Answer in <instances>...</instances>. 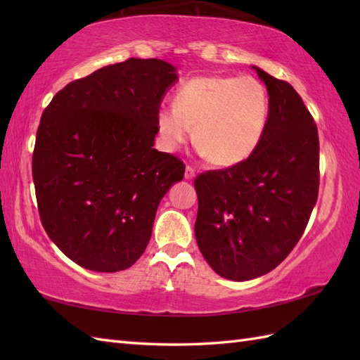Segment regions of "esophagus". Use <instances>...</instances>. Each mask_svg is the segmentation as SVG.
<instances>
[{
  "label": "esophagus",
  "mask_w": 360,
  "mask_h": 360,
  "mask_svg": "<svg viewBox=\"0 0 360 360\" xmlns=\"http://www.w3.org/2000/svg\"><path fill=\"white\" fill-rule=\"evenodd\" d=\"M184 176H186V179H188V181L193 179V178H195V168L187 165V167H186V174H184Z\"/></svg>",
  "instance_id": "1"
}]
</instances>
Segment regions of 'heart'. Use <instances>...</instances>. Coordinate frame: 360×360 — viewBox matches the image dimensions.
Returning <instances> with one entry per match:
<instances>
[{
	"mask_svg": "<svg viewBox=\"0 0 360 360\" xmlns=\"http://www.w3.org/2000/svg\"><path fill=\"white\" fill-rule=\"evenodd\" d=\"M269 94L254 75H202L186 82L173 105L158 112V129L167 148L195 142L212 164L232 167L262 143L269 119Z\"/></svg>",
	"mask_w": 360,
	"mask_h": 360,
	"instance_id": "1",
	"label": "heart"
}]
</instances>
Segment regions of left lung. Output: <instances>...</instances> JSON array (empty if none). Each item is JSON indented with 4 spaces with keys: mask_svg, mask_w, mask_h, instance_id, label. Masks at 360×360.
Here are the masks:
<instances>
[{
    "mask_svg": "<svg viewBox=\"0 0 360 360\" xmlns=\"http://www.w3.org/2000/svg\"><path fill=\"white\" fill-rule=\"evenodd\" d=\"M269 94L262 143L243 162L195 178V236L218 275L244 281L275 269L295 248L319 195V133L288 82L255 68Z\"/></svg>",
    "mask_w": 360,
    "mask_h": 360,
    "instance_id": "left-lung-1",
    "label": "left lung"
}]
</instances>
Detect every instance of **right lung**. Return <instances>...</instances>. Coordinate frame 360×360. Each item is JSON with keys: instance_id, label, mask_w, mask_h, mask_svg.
<instances>
[{"instance_id": "obj_1", "label": "right lung", "mask_w": 360, "mask_h": 360, "mask_svg": "<svg viewBox=\"0 0 360 360\" xmlns=\"http://www.w3.org/2000/svg\"><path fill=\"white\" fill-rule=\"evenodd\" d=\"M178 79L164 60L128 58L60 89L32 155L41 224L74 263L128 269L151 238L158 205L186 165L153 148L158 112Z\"/></svg>"}]
</instances>
